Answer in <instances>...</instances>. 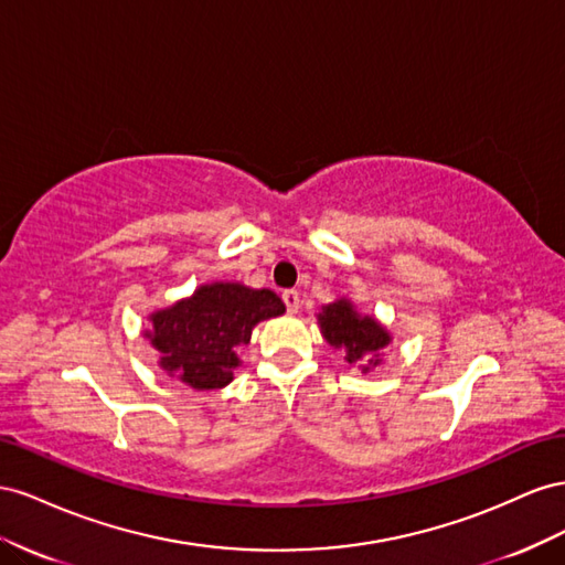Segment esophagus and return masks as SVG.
I'll list each match as a JSON object with an SVG mask.
<instances>
[{
  "label": "esophagus",
  "instance_id": "obj_1",
  "mask_svg": "<svg viewBox=\"0 0 565 565\" xmlns=\"http://www.w3.org/2000/svg\"><path fill=\"white\" fill-rule=\"evenodd\" d=\"M281 300H284V305H286V310L291 312V315H296V312L300 310V294L294 291V288H291V291H284V294H281Z\"/></svg>",
  "mask_w": 565,
  "mask_h": 565
}]
</instances>
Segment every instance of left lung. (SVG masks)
<instances>
[{"mask_svg":"<svg viewBox=\"0 0 565 565\" xmlns=\"http://www.w3.org/2000/svg\"><path fill=\"white\" fill-rule=\"evenodd\" d=\"M317 324L324 341L345 354L350 366H358L362 374L374 372L383 364V352L393 343L391 331L374 315H364L345 296L321 305Z\"/></svg>","mask_w":565,"mask_h":565,"instance_id":"left-lung-1","label":"left lung"}]
</instances>
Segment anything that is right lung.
<instances>
[{"instance_id": "right-lung-1", "label": "right lung", "mask_w": 565, "mask_h": 565, "mask_svg": "<svg viewBox=\"0 0 565 565\" xmlns=\"http://www.w3.org/2000/svg\"><path fill=\"white\" fill-rule=\"evenodd\" d=\"M286 312L269 288L241 281L201 284L186 298L149 315L143 338L158 352V366L193 391H217L234 381L238 348L250 343L253 329Z\"/></svg>"}]
</instances>
